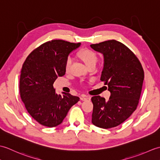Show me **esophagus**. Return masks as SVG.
<instances>
[{
	"mask_svg": "<svg viewBox=\"0 0 160 160\" xmlns=\"http://www.w3.org/2000/svg\"><path fill=\"white\" fill-rule=\"evenodd\" d=\"M91 98L89 97V96H82L80 98V100H82V101H86V100H90Z\"/></svg>",
	"mask_w": 160,
	"mask_h": 160,
	"instance_id": "34e87169",
	"label": "esophagus"
}]
</instances>
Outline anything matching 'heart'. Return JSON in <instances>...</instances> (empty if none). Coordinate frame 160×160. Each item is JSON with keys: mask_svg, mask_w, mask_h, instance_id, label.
<instances>
[{"mask_svg": "<svg viewBox=\"0 0 160 160\" xmlns=\"http://www.w3.org/2000/svg\"><path fill=\"white\" fill-rule=\"evenodd\" d=\"M78 55L80 57V58L82 59L84 62L86 64V65L88 66L90 64L96 63L97 62V56L93 51L90 49H82L78 52ZM73 62L72 57L69 56L66 60L65 62H64V69H65L66 71H68L71 68V64Z\"/></svg>", "mask_w": 160, "mask_h": 160, "instance_id": "obj_1", "label": "heart"}]
</instances>
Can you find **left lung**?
Masks as SVG:
<instances>
[{"instance_id": "left-lung-1", "label": "left lung", "mask_w": 160, "mask_h": 160, "mask_svg": "<svg viewBox=\"0 0 160 160\" xmlns=\"http://www.w3.org/2000/svg\"><path fill=\"white\" fill-rule=\"evenodd\" d=\"M90 46L103 55L100 80L105 82L111 93L108 101L100 96L91 98L92 123L102 128L115 127L136 109L144 78L143 68L136 56L117 40H107Z\"/></svg>"}]
</instances>
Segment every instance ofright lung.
Listing matches in <instances>:
<instances>
[{
    "instance_id": "add662e5",
    "label": "right lung",
    "mask_w": 160,
    "mask_h": 160,
    "mask_svg": "<svg viewBox=\"0 0 160 160\" xmlns=\"http://www.w3.org/2000/svg\"><path fill=\"white\" fill-rule=\"evenodd\" d=\"M81 45L62 40L42 44L24 62L20 78V94L26 109L35 120L47 127L62 123L71 107L80 100L62 92L58 94L53 83L65 74L64 62L69 53Z\"/></svg>"
}]
</instances>
